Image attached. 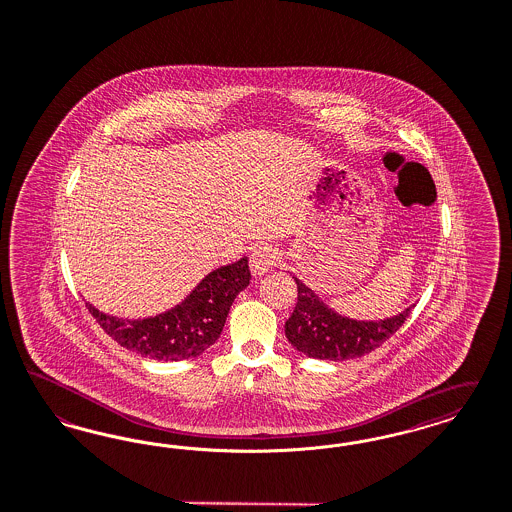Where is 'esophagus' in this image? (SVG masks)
<instances>
[{
	"label": "esophagus",
	"instance_id": "obj_1",
	"mask_svg": "<svg viewBox=\"0 0 512 512\" xmlns=\"http://www.w3.org/2000/svg\"><path fill=\"white\" fill-rule=\"evenodd\" d=\"M280 263V255L274 247L270 246H257L251 251V257H249V266H251V272L255 276H263L270 268Z\"/></svg>",
	"mask_w": 512,
	"mask_h": 512
}]
</instances>
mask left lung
Here are the masks:
<instances>
[{
  "mask_svg": "<svg viewBox=\"0 0 512 512\" xmlns=\"http://www.w3.org/2000/svg\"><path fill=\"white\" fill-rule=\"evenodd\" d=\"M297 282V306L285 321L287 340L308 357L346 361L380 348L410 316L412 308L384 321H355L329 310L304 283Z\"/></svg>",
  "mask_w": 512,
  "mask_h": 512,
  "instance_id": "8db88e82",
  "label": "left lung"
}]
</instances>
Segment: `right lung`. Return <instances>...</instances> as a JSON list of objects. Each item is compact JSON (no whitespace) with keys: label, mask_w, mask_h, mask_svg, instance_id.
<instances>
[{"label":"right lung","mask_w":512,"mask_h":512,"mask_svg":"<svg viewBox=\"0 0 512 512\" xmlns=\"http://www.w3.org/2000/svg\"><path fill=\"white\" fill-rule=\"evenodd\" d=\"M247 259L221 266L196 285L193 293L155 318L117 319L89 306L92 318L130 352L159 361H181L208 350L219 338L236 295L249 283Z\"/></svg>","instance_id":"add662e5"}]
</instances>
